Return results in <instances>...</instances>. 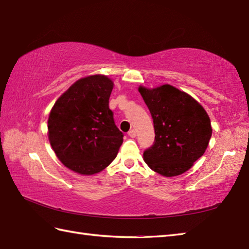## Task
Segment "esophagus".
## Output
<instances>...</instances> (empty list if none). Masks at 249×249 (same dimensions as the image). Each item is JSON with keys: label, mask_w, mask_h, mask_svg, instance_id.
<instances>
[{"label": "esophagus", "mask_w": 249, "mask_h": 249, "mask_svg": "<svg viewBox=\"0 0 249 249\" xmlns=\"http://www.w3.org/2000/svg\"><path fill=\"white\" fill-rule=\"evenodd\" d=\"M136 135H137V133H136L135 129H131V130L128 131V136L130 137V138H135Z\"/></svg>", "instance_id": "esophagus-1"}]
</instances>
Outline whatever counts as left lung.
<instances>
[{"label": "left lung", "mask_w": 249, "mask_h": 249, "mask_svg": "<svg viewBox=\"0 0 249 249\" xmlns=\"http://www.w3.org/2000/svg\"><path fill=\"white\" fill-rule=\"evenodd\" d=\"M155 129L154 143L143 153L144 161L163 177L186 172L204 154L212 136L206 111L187 93L169 84L139 88Z\"/></svg>", "instance_id": "left-lung-1"}]
</instances>
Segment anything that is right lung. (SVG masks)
I'll list each match as a JSON object with an SVG mask.
<instances>
[{
	"mask_svg": "<svg viewBox=\"0 0 249 249\" xmlns=\"http://www.w3.org/2000/svg\"><path fill=\"white\" fill-rule=\"evenodd\" d=\"M113 82L94 75L76 81L51 109L48 137L57 158L77 173L91 176L108 167L123 143L109 97Z\"/></svg>",
	"mask_w": 249,
	"mask_h": 249,
	"instance_id": "add662e5",
	"label": "right lung"
}]
</instances>
